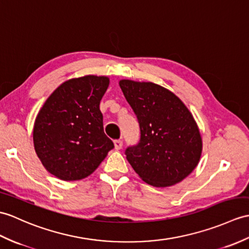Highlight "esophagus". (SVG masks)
<instances>
[{"label": "esophagus", "instance_id": "esophagus-1", "mask_svg": "<svg viewBox=\"0 0 249 249\" xmlns=\"http://www.w3.org/2000/svg\"><path fill=\"white\" fill-rule=\"evenodd\" d=\"M123 146V141L122 140H115L114 141V148L117 149V151H119V149L122 148Z\"/></svg>", "mask_w": 249, "mask_h": 249}]
</instances>
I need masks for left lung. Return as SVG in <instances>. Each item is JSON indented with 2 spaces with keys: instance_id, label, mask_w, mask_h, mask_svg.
<instances>
[{
  "instance_id": "1",
  "label": "left lung",
  "mask_w": 249,
  "mask_h": 249,
  "mask_svg": "<svg viewBox=\"0 0 249 249\" xmlns=\"http://www.w3.org/2000/svg\"><path fill=\"white\" fill-rule=\"evenodd\" d=\"M140 126L138 144L126 148L128 162L142 180L170 187L198 164L203 142L193 115L179 98L154 83L120 80Z\"/></svg>"
}]
</instances>
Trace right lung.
Returning a JSON list of instances; mask_svg holds the SVG:
<instances>
[{"label": "right lung", "mask_w": 249, "mask_h": 249, "mask_svg": "<svg viewBox=\"0 0 249 249\" xmlns=\"http://www.w3.org/2000/svg\"><path fill=\"white\" fill-rule=\"evenodd\" d=\"M109 86L106 76L87 75L61 84L35 121V151L43 166L61 180L92 174L113 142L104 132L100 103Z\"/></svg>", "instance_id": "1"}]
</instances>
